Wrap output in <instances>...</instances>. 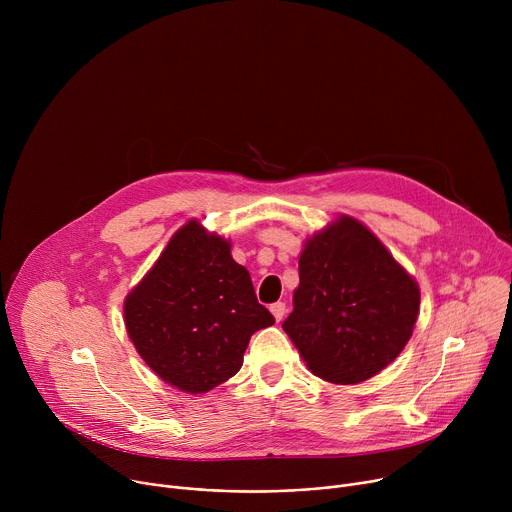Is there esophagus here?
Masks as SVG:
<instances>
[{
    "instance_id": "34e87169",
    "label": "esophagus",
    "mask_w": 512,
    "mask_h": 512,
    "mask_svg": "<svg viewBox=\"0 0 512 512\" xmlns=\"http://www.w3.org/2000/svg\"><path fill=\"white\" fill-rule=\"evenodd\" d=\"M271 314H273V318L279 322V320H283V316H285V304L283 302H277V304H271Z\"/></svg>"
}]
</instances>
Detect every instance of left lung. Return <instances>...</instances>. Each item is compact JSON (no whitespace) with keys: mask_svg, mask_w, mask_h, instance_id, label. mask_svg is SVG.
<instances>
[{"mask_svg":"<svg viewBox=\"0 0 512 512\" xmlns=\"http://www.w3.org/2000/svg\"><path fill=\"white\" fill-rule=\"evenodd\" d=\"M417 314V281L367 227L342 214L306 241L283 330L316 377L356 385L401 354Z\"/></svg>","mask_w":512,"mask_h":512,"instance_id":"8db88e82","label":"left lung"}]
</instances>
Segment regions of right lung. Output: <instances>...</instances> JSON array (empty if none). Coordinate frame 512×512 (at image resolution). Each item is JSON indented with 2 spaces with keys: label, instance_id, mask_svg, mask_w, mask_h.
Masks as SVG:
<instances>
[{
  "label": "right lung",
  "instance_id": "1",
  "mask_svg": "<svg viewBox=\"0 0 512 512\" xmlns=\"http://www.w3.org/2000/svg\"><path fill=\"white\" fill-rule=\"evenodd\" d=\"M127 334L168 385L200 395L239 373L251 336L275 320L231 243L188 221L129 291Z\"/></svg>",
  "mask_w": 512,
  "mask_h": 512
}]
</instances>
